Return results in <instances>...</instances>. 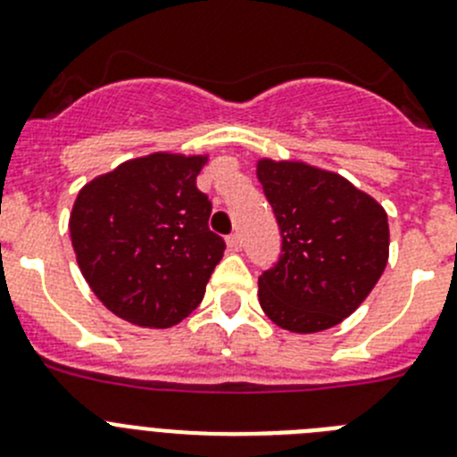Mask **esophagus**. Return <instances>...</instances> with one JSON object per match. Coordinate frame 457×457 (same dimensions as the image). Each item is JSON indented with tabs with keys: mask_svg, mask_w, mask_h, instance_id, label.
<instances>
[{
	"mask_svg": "<svg viewBox=\"0 0 457 457\" xmlns=\"http://www.w3.org/2000/svg\"><path fill=\"white\" fill-rule=\"evenodd\" d=\"M226 245H228V249H231V251H240L242 249V236H240V233H233V236L226 237Z\"/></svg>",
	"mask_w": 457,
	"mask_h": 457,
	"instance_id": "obj_1",
	"label": "esophagus"
}]
</instances>
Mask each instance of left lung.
<instances>
[{
	"label": "left lung",
	"mask_w": 457,
	"mask_h": 457,
	"mask_svg": "<svg viewBox=\"0 0 457 457\" xmlns=\"http://www.w3.org/2000/svg\"><path fill=\"white\" fill-rule=\"evenodd\" d=\"M280 228V258L258 278L265 315L292 333L337 326L367 299L390 256L387 212L335 171L262 158L256 167Z\"/></svg>",
	"instance_id": "obj_1"
}]
</instances>
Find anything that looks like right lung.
<instances>
[{
	"label": "right lung",
	"instance_id": "right-lung-1",
	"mask_svg": "<svg viewBox=\"0 0 457 457\" xmlns=\"http://www.w3.org/2000/svg\"><path fill=\"white\" fill-rule=\"evenodd\" d=\"M208 156L149 154L81 187L70 215L83 278L112 315L170 328L204 299L224 240L196 187Z\"/></svg>",
	"mask_w": 457,
	"mask_h": 457
}]
</instances>
